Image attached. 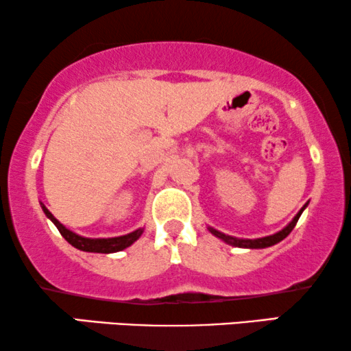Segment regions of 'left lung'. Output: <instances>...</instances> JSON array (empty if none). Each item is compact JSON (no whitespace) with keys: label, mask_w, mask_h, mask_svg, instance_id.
<instances>
[{"label":"left lung","mask_w":351,"mask_h":351,"mask_svg":"<svg viewBox=\"0 0 351 351\" xmlns=\"http://www.w3.org/2000/svg\"><path fill=\"white\" fill-rule=\"evenodd\" d=\"M304 206H306V204H304ZM304 206L302 208V211H300L298 215L293 217V221L290 222V224L285 227V229H282L280 232H277V234H274V235L263 237V239H256V240H242V239H234V237H229V235L221 234V232L211 229V227H209V230H211V234H215L216 237H219V239H222V240H224V242H227V243L234 245V247H242V248H266V247H271V245H276L277 242H280V240H284L285 237L289 235L290 232L293 230V227L297 226L300 216H302Z\"/></svg>","instance_id":"8db88e82"}]
</instances>
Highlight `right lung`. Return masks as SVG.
Masks as SVG:
<instances>
[{
    "mask_svg": "<svg viewBox=\"0 0 351 351\" xmlns=\"http://www.w3.org/2000/svg\"><path fill=\"white\" fill-rule=\"evenodd\" d=\"M42 208H43L45 215H47L49 219L53 221V224L58 227V230L61 232V235L64 237L67 242H69L72 247L82 250V252H92V253L121 252V250L130 247V245L143 234V229H138V230L132 232V234L114 237V239H85V237H80V235L74 234V232H71L69 229H66V227L62 226L61 222H59L56 217H54L51 213H49L48 209L43 206V204H42Z\"/></svg>",
    "mask_w": 351,
    "mask_h": 351,
    "instance_id": "add662e5",
    "label": "right lung"
}]
</instances>
